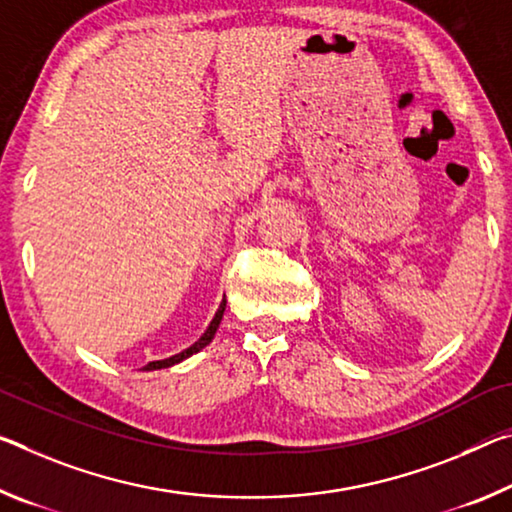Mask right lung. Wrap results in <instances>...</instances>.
Returning <instances> with one entry per match:
<instances>
[{
	"label": "right lung",
	"mask_w": 512,
	"mask_h": 512,
	"mask_svg": "<svg viewBox=\"0 0 512 512\" xmlns=\"http://www.w3.org/2000/svg\"><path fill=\"white\" fill-rule=\"evenodd\" d=\"M223 312H225V298H223V303L218 305V312L214 314V319H212V323H209L207 326V330H205V335H202L196 344L193 346H189V348H184L182 353H177V355H173V358H166V360H154V362H148L145 364V371H154V369H168V367H173V364H177V362H182V360H186V358H191L193 353H198V351H202V348H205L209 342H212L214 339V335H216V330H218V326H221V319H223Z\"/></svg>",
	"instance_id": "add662e5"
}]
</instances>
